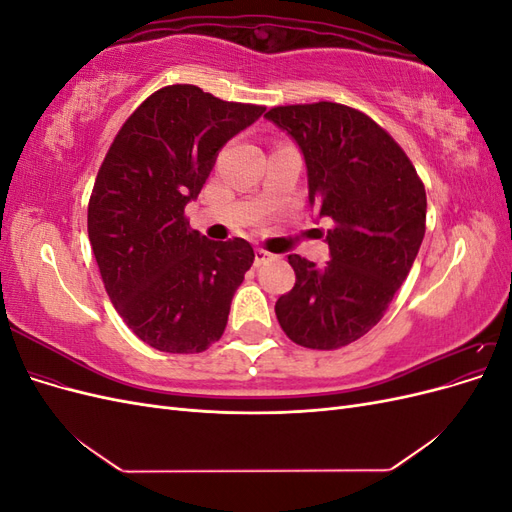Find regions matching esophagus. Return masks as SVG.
I'll list each match as a JSON object with an SVG mask.
<instances>
[{
  "mask_svg": "<svg viewBox=\"0 0 512 512\" xmlns=\"http://www.w3.org/2000/svg\"><path fill=\"white\" fill-rule=\"evenodd\" d=\"M273 260V254H269L267 250H262V247H258L256 250V265H265V262Z\"/></svg>",
  "mask_w": 512,
  "mask_h": 512,
  "instance_id": "obj_1",
  "label": "esophagus"
}]
</instances>
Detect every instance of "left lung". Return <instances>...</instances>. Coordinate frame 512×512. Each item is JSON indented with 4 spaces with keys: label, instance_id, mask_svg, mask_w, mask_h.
Wrapping results in <instances>:
<instances>
[{
    "label": "left lung",
    "instance_id": "1",
    "mask_svg": "<svg viewBox=\"0 0 512 512\" xmlns=\"http://www.w3.org/2000/svg\"><path fill=\"white\" fill-rule=\"evenodd\" d=\"M265 117L301 147L309 205L333 222L327 265L288 256L297 282L275 316L303 348L348 346L376 327L412 269L425 237V185L393 136L356 108L290 104Z\"/></svg>",
    "mask_w": 512,
    "mask_h": 512
}]
</instances>
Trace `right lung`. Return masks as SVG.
<instances>
[{"instance_id":"add662e5","label":"right lung","mask_w":512,"mask_h":512,"mask_svg":"<svg viewBox=\"0 0 512 512\" xmlns=\"http://www.w3.org/2000/svg\"><path fill=\"white\" fill-rule=\"evenodd\" d=\"M262 113L168 85L136 108L106 153L87 207L91 250L117 314L151 348L203 352L226 329L254 250L239 237L207 239L183 211L218 151Z\"/></svg>"}]
</instances>
